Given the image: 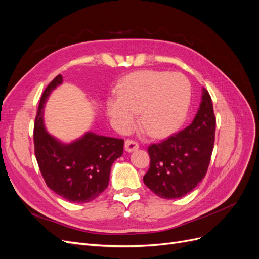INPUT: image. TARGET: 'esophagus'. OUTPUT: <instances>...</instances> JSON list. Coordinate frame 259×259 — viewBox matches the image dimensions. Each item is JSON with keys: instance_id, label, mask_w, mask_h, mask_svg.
I'll return each mask as SVG.
<instances>
[{"instance_id": "1", "label": "esophagus", "mask_w": 259, "mask_h": 259, "mask_svg": "<svg viewBox=\"0 0 259 259\" xmlns=\"http://www.w3.org/2000/svg\"><path fill=\"white\" fill-rule=\"evenodd\" d=\"M124 147H125V150H126L127 152H133L137 150V149L139 148V145L136 143V142H133V140H125V144H124Z\"/></svg>"}]
</instances>
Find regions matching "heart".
Listing matches in <instances>:
<instances>
[{
    "label": "heart",
    "instance_id": "1",
    "mask_svg": "<svg viewBox=\"0 0 259 259\" xmlns=\"http://www.w3.org/2000/svg\"><path fill=\"white\" fill-rule=\"evenodd\" d=\"M191 101V86L179 73L138 71L125 79L117 97L107 100V111L114 126L128 131L138 122L153 137L168 136L185 121Z\"/></svg>",
    "mask_w": 259,
    "mask_h": 259
}]
</instances>
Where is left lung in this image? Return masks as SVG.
I'll use <instances>...</instances> for the list:
<instances>
[{
	"mask_svg": "<svg viewBox=\"0 0 259 259\" xmlns=\"http://www.w3.org/2000/svg\"><path fill=\"white\" fill-rule=\"evenodd\" d=\"M216 117L208 92L202 89L199 110L192 123L178 134L148 148L150 167L145 185L162 199H178L204 178L215 140Z\"/></svg>",
	"mask_w": 259,
	"mask_h": 259,
	"instance_id": "8db88e82",
	"label": "left lung"
}]
</instances>
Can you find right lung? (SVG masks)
Wrapping results in <instances>:
<instances>
[{
  "instance_id": "obj_1",
  "label": "right lung",
  "mask_w": 259,
  "mask_h": 259,
  "mask_svg": "<svg viewBox=\"0 0 259 259\" xmlns=\"http://www.w3.org/2000/svg\"><path fill=\"white\" fill-rule=\"evenodd\" d=\"M62 84L61 74L48 85L34 123V151L46 185L61 198L88 203L105 191L113 162L123 154L124 140L86 132L71 143H62L44 125V107L52 92Z\"/></svg>"
}]
</instances>
